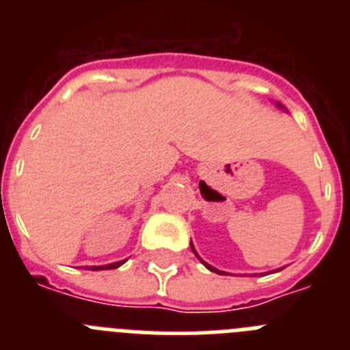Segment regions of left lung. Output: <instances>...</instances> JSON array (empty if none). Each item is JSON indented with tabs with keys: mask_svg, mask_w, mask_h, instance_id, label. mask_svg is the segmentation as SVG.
<instances>
[{
	"mask_svg": "<svg viewBox=\"0 0 350 350\" xmlns=\"http://www.w3.org/2000/svg\"><path fill=\"white\" fill-rule=\"evenodd\" d=\"M275 105H277V107H279V108H284L282 105H280V103H275ZM284 110H286V108H284ZM191 250H193V252H194V256H196V258L200 259V261H202V265H203V267H206V268H208L210 271H215V273H219V275H224V271L217 270V268H213L212 265H208V262H206V261H203V259L200 258V256H198V252H196V249H194V245H193V243H191ZM282 268H284V267H282ZM282 268H277V270H273V273H277V271H280V270H282Z\"/></svg>",
	"mask_w": 350,
	"mask_h": 350,
	"instance_id": "8db88e82",
	"label": "left lung"
}]
</instances>
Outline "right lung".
<instances>
[{"label":"right lung","mask_w":350,"mask_h":350,"mask_svg":"<svg viewBox=\"0 0 350 350\" xmlns=\"http://www.w3.org/2000/svg\"><path fill=\"white\" fill-rule=\"evenodd\" d=\"M124 262H126V259H124V261L110 262V265H105V267H91V270H94V271H98V270H113V268H119L120 265H124Z\"/></svg>","instance_id":"right-lung-1"}]
</instances>
